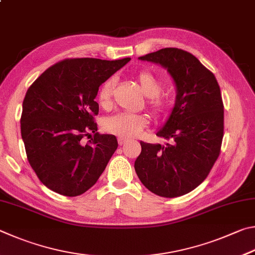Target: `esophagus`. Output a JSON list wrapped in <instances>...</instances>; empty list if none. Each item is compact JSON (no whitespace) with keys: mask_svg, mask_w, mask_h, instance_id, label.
I'll return each instance as SVG.
<instances>
[{"mask_svg":"<svg viewBox=\"0 0 255 255\" xmlns=\"http://www.w3.org/2000/svg\"><path fill=\"white\" fill-rule=\"evenodd\" d=\"M118 142H119V144L120 145H123V144H125L128 142V139H125V137H119L118 139Z\"/></svg>","mask_w":255,"mask_h":255,"instance_id":"34e87169","label":"esophagus"}]
</instances>
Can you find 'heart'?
I'll list each match as a JSON object with an SVG mask.
<instances>
[{
  "instance_id": "b5f03b06",
  "label": "heart",
  "mask_w": 255,
  "mask_h": 255,
  "mask_svg": "<svg viewBox=\"0 0 255 255\" xmlns=\"http://www.w3.org/2000/svg\"><path fill=\"white\" fill-rule=\"evenodd\" d=\"M137 84L142 93L149 97L148 105L155 115L162 114L167 110V101L160 95L162 83L157 76L149 70H141L136 75ZM114 79L109 78L103 83L97 92V102L102 107H109L112 101ZM149 123L148 116L144 114L119 113L109 116L103 122L104 130L112 134L119 135L125 139L135 137L144 130Z\"/></svg>"
}]
</instances>
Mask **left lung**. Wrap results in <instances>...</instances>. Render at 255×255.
Listing matches in <instances>:
<instances>
[{"label": "left lung", "mask_w": 255, "mask_h": 255, "mask_svg": "<svg viewBox=\"0 0 255 255\" xmlns=\"http://www.w3.org/2000/svg\"><path fill=\"white\" fill-rule=\"evenodd\" d=\"M166 68L176 85V102L157 135L164 145L140 142L134 162L142 184L161 197L190 193L206 179L221 152L224 105L215 76L190 52L164 48L139 57Z\"/></svg>", "instance_id": "8db88e82"}]
</instances>
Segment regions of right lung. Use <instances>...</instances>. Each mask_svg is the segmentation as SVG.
<instances>
[{
  "label": "right lung",
  "instance_id": "add662e5",
  "mask_svg": "<svg viewBox=\"0 0 255 255\" xmlns=\"http://www.w3.org/2000/svg\"><path fill=\"white\" fill-rule=\"evenodd\" d=\"M130 60L65 59L29 87L22 104L21 135L30 166L49 189L79 196L105 170L118 140L96 132L95 98L101 85ZM91 132L94 136L83 144Z\"/></svg>",
  "mask_w": 255,
  "mask_h": 255
}]
</instances>
